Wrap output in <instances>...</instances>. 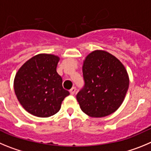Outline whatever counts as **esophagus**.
Returning <instances> with one entry per match:
<instances>
[{"instance_id":"34e87169","label":"esophagus","mask_w":151,"mask_h":151,"mask_svg":"<svg viewBox=\"0 0 151 151\" xmlns=\"http://www.w3.org/2000/svg\"><path fill=\"white\" fill-rule=\"evenodd\" d=\"M76 92V88L75 87H72L70 89V95H74V93Z\"/></svg>"}]
</instances>
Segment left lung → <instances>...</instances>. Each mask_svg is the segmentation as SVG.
I'll use <instances>...</instances> for the list:
<instances>
[{"instance_id":"1","label":"left lung","mask_w":151,"mask_h":151,"mask_svg":"<svg viewBox=\"0 0 151 151\" xmlns=\"http://www.w3.org/2000/svg\"><path fill=\"white\" fill-rule=\"evenodd\" d=\"M84 86L77 95L83 112L92 117H103L121 105L129 85L124 65L114 55L95 50L83 65Z\"/></svg>"}]
</instances>
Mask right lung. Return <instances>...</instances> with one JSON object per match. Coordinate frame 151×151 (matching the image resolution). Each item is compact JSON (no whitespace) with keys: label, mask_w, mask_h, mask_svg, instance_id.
<instances>
[{"label":"right lung","mask_w":151,"mask_h":151,"mask_svg":"<svg viewBox=\"0 0 151 151\" xmlns=\"http://www.w3.org/2000/svg\"><path fill=\"white\" fill-rule=\"evenodd\" d=\"M59 57L38 54L27 61L17 71L14 90L25 111L34 116L49 117L60 110L69 96L62 87V78L56 71Z\"/></svg>","instance_id":"right-lung-1"}]
</instances>
